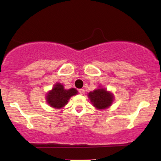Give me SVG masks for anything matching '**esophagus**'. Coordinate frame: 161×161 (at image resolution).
<instances>
[{"instance_id":"obj_1","label":"esophagus","mask_w":161,"mask_h":161,"mask_svg":"<svg viewBox=\"0 0 161 161\" xmlns=\"http://www.w3.org/2000/svg\"><path fill=\"white\" fill-rule=\"evenodd\" d=\"M79 92L81 94V95H84V94H85V90L82 89V88H81V89L79 90Z\"/></svg>"}]
</instances>
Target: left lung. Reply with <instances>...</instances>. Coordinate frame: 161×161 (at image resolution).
<instances>
[{
    "label": "left lung",
    "instance_id": "8db88e82",
    "mask_svg": "<svg viewBox=\"0 0 161 161\" xmlns=\"http://www.w3.org/2000/svg\"><path fill=\"white\" fill-rule=\"evenodd\" d=\"M88 97L94 107L97 110H104L111 106L114 101V95L111 92L107 91L105 88L100 87L88 93Z\"/></svg>",
    "mask_w": 161,
    "mask_h": 161
}]
</instances>
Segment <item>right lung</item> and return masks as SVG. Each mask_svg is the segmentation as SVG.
<instances>
[{"label": "right lung", "mask_w": 161, "mask_h": 161, "mask_svg": "<svg viewBox=\"0 0 161 161\" xmlns=\"http://www.w3.org/2000/svg\"><path fill=\"white\" fill-rule=\"evenodd\" d=\"M78 92L75 88H72L66 90L63 85L57 82L53 87L52 90L47 94L46 101L52 108L60 109L67 104L68 101L72 96L75 95Z\"/></svg>", "instance_id": "obj_1"}]
</instances>
